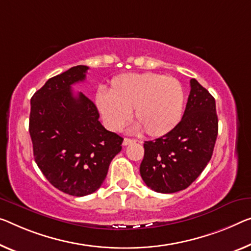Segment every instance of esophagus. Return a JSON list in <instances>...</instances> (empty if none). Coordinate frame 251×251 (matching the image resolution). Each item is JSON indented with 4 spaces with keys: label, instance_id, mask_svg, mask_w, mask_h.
I'll return each mask as SVG.
<instances>
[{
    "label": "esophagus",
    "instance_id": "34e87169",
    "mask_svg": "<svg viewBox=\"0 0 251 251\" xmlns=\"http://www.w3.org/2000/svg\"><path fill=\"white\" fill-rule=\"evenodd\" d=\"M133 142H136L133 139H129V138L123 139V146H129L131 144H133Z\"/></svg>",
    "mask_w": 251,
    "mask_h": 251
}]
</instances>
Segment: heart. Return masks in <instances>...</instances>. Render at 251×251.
Wrapping results in <instances>:
<instances>
[{
	"mask_svg": "<svg viewBox=\"0 0 251 251\" xmlns=\"http://www.w3.org/2000/svg\"><path fill=\"white\" fill-rule=\"evenodd\" d=\"M95 103L110 130H120L133 110L136 130L142 128L150 137H160L182 119L184 91L172 76L130 73L114 77L109 93L98 92Z\"/></svg>",
	"mask_w": 251,
	"mask_h": 251,
	"instance_id": "obj_1",
	"label": "heart"
}]
</instances>
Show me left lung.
I'll return each mask as SVG.
<instances>
[{
    "instance_id": "left-lung-1",
    "label": "left lung",
    "mask_w": 251,
    "mask_h": 251,
    "mask_svg": "<svg viewBox=\"0 0 251 251\" xmlns=\"http://www.w3.org/2000/svg\"><path fill=\"white\" fill-rule=\"evenodd\" d=\"M182 120L174 129L145 141L140 175L158 193L185 190L206 167L218 136L215 100L195 78Z\"/></svg>"
}]
</instances>
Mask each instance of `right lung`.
Here are the masks:
<instances>
[{
  "label": "right lung",
  "mask_w": 251,
  "mask_h": 251,
  "mask_svg": "<svg viewBox=\"0 0 251 251\" xmlns=\"http://www.w3.org/2000/svg\"><path fill=\"white\" fill-rule=\"evenodd\" d=\"M84 65L49 78L31 98L29 132L34 160L59 191L73 196L92 194L103 184L123 138L99 121L95 104L72 85L83 82Z\"/></svg>",
  "instance_id": "right-lung-1"
}]
</instances>
